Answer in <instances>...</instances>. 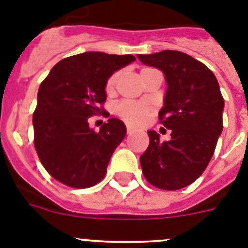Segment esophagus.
I'll return each instance as SVG.
<instances>
[{
	"instance_id": "esophagus-1",
	"label": "esophagus",
	"mask_w": 248,
	"mask_h": 248,
	"mask_svg": "<svg viewBox=\"0 0 248 248\" xmlns=\"http://www.w3.org/2000/svg\"><path fill=\"white\" fill-rule=\"evenodd\" d=\"M134 131H135V129L133 128V126H130V125L126 126V133H128V134H133Z\"/></svg>"
}]
</instances>
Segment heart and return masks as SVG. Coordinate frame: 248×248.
<instances>
[{"mask_svg": "<svg viewBox=\"0 0 248 248\" xmlns=\"http://www.w3.org/2000/svg\"><path fill=\"white\" fill-rule=\"evenodd\" d=\"M118 78H119V73L111 74L107 79L105 83V92L107 93H111L115 89L117 85ZM115 113L122 118L124 122L133 124V125H141L148 120L149 114H150V108L146 107L143 103L131 102V100H122L115 105Z\"/></svg>", "mask_w": 248, "mask_h": 248, "instance_id": "b5f03b06", "label": "heart"}]
</instances>
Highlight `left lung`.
I'll return each instance as SVG.
<instances>
[{
    "mask_svg": "<svg viewBox=\"0 0 248 248\" xmlns=\"http://www.w3.org/2000/svg\"><path fill=\"white\" fill-rule=\"evenodd\" d=\"M138 58L165 74L168 91L159 120L171 130V139L164 143L156 131H148L150 143L140 156L143 174L157 189H183L205 171L222 133L220 85L203 63L179 50Z\"/></svg>",
    "mask_w": 248,
    "mask_h": 248,
    "instance_id": "left-lung-1",
    "label": "left lung"
}]
</instances>
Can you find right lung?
Segmentation results:
<instances>
[{
    "label": "right lung",
    "mask_w": 248,
    "mask_h": 248,
    "mask_svg": "<svg viewBox=\"0 0 248 248\" xmlns=\"http://www.w3.org/2000/svg\"><path fill=\"white\" fill-rule=\"evenodd\" d=\"M134 61L131 54L85 52L59 61L41 83L33 143L42 165L57 181L87 189L103 180L126 128L122 120L110 118L95 133L88 119L109 117L103 108L107 79Z\"/></svg>",
    "instance_id": "add662e5"
}]
</instances>
